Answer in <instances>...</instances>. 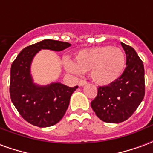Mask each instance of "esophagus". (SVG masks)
<instances>
[{"mask_svg":"<svg viewBox=\"0 0 153 153\" xmlns=\"http://www.w3.org/2000/svg\"><path fill=\"white\" fill-rule=\"evenodd\" d=\"M78 85H79V86H80V87H81V86H85V85H87V82H86L85 80H80V81H79V84H78Z\"/></svg>","mask_w":153,"mask_h":153,"instance_id":"obj_1","label":"esophagus"}]
</instances>
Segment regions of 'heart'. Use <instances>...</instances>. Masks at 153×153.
I'll list each match as a JSON object with an SVG mask.
<instances>
[{"label": "heart", "mask_w": 153, "mask_h": 153, "mask_svg": "<svg viewBox=\"0 0 153 153\" xmlns=\"http://www.w3.org/2000/svg\"><path fill=\"white\" fill-rule=\"evenodd\" d=\"M126 66V56L121 48L109 45L85 48L67 61L65 68L74 73L89 72L90 78L100 86H108L118 80Z\"/></svg>", "instance_id": "heart-1"}]
</instances>
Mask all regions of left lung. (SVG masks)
I'll list each match as a JSON object with an SVG mask.
<instances>
[{
  "label": "left lung",
  "mask_w": 153,
  "mask_h": 153,
  "mask_svg": "<svg viewBox=\"0 0 153 153\" xmlns=\"http://www.w3.org/2000/svg\"><path fill=\"white\" fill-rule=\"evenodd\" d=\"M126 54L125 72L119 80L108 86L99 87L91 107L101 120L117 124L128 119L144 99V68L137 52L122 43Z\"/></svg>",
  "instance_id": "1"
}]
</instances>
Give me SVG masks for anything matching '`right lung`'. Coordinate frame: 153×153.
Listing matches in <instances>:
<instances>
[{
  "instance_id": "1",
  "label": "right lung",
  "mask_w": 153,
  "mask_h": 153,
  "mask_svg": "<svg viewBox=\"0 0 153 153\" xmlns=\"http://www.w3.org/2000/svg\"><path fill=\"white\" fill-rule=\"evenodd\" d=\"M71 44L46 39L28 46L19 53L10 70V97L26 121L37 127L53 126L62 119L70 97L78 86L71 88L59 82L39 85L32 77V61L41 49L60 52Z\"/></svg>"
}]
</instances>
